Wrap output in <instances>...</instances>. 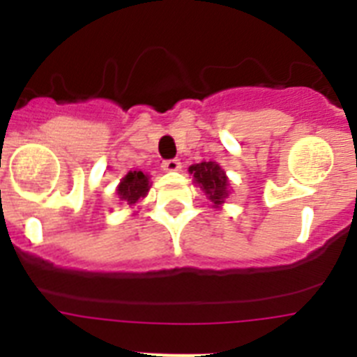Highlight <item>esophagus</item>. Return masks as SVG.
Returning <instances> with one entry per match:
<instances>
[{"mask_svg": "<svg viewBox=\"0 0 357 357\" xmlns=\"http://www.w3.org/2000/svg\"><path fill=\"white\" fill-rule=\"evenodd\" d=\"M181 168H182V162L178 159H169V160H164L162 162V169L168 173L178 172Z\"/></svg>", "mask_w": 357, "mask_h": 357, "instance_id": "1", "label": "esophagus"}]
</instances>
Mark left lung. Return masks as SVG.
<instances>
[{"mask_svg":"<svg viewBox=\"0 0 357 357\" xmlns=\"http://www.w3.org/2000/svg\"><path fill=\"white\" fill-rule=\"evenodd\" d=\"M189 173L193 175L195 185H198L206 193L207 200L211 202V207L222 209L225 200L232 193L225 169L214 160H204V162L189 166Z\"/></svg>","mask_w":357,"mask_h":357,"instance_id":"1","label":"left lung"}]
</instances>
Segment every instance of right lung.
I'll list each match as a JSON object with an SVG mask.
<instances>
[{
  "instance_id": "add662e5",
  "label": "right lung",
  "mask_w": 357,
  "mask_h": 357,
  "mask_svg": "<svg viewBox=\"0 0 357 357\" xmlns=\"http://www.w3.org/2000/svg\"><path fill=\"white\" fill-rule=\"evenodd\" d=\"M151 188L150 176L143 172H128L123 176L121 182L116 188V195L119 198V204H125L128 207H134L141 198L148 195Z\"/></svg>"
}]
</instances>
